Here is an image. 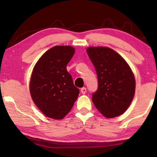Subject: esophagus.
<instances>
[{
    "label": "esophagus",
    "mask_w": 157,
    "mask_h": 157,
    "mask_svg": "<svg viewBox=\"0 0 157 157\" xmlns=\"http://www.w3.org/2000/svg\"><path fill=\"white\" fill-rule=\"evenodd\" d=\"M86 89L85 88V87H83V88L81 89V93L82 94H86Z\"/></svg>",
    "instance_id": "1"
}]
</instances>
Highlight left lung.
Masks as SVG:
<instances>
[{"instance_id": "obj_1", "label": "left lung", "mask_w": 157, "mask_h": 157, "mask_svg": "<svg viewBox=\"0 0 157 157\" xmlns=\"http://www.w3.org/2000/svg\"><path fill=\"white\" fill-rule=\"evenodd\" d=\"M86 52L98 76L93 102L106 118L121 115L134 95L135 79L131 68L120 55L109 48L89 47Z\"/></svg>"}]
</instances>
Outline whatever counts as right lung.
<instances>
[{"mask_svg": "<svg viewBox=\"0 0 157 157\" xmlns=\"http://www.w3.org/2000/svg\"><path fill=\"white\" fill-rule=\"evenodd\" d=\"M74 53L71 46H54L42 55L34 67L30 83L31 96L48 118L62 119L79 95V90L66 70Z\"/></svg>", "mask_w": 157, "mask_h": 157, "instance_id": "right-lung-1", "label": "right lung"}]
</instances>
